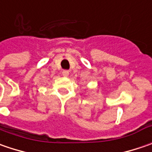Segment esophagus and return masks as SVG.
Listing matches in <instances>:
<instances>
[{"label": "esophagus", "mask_w": 152, "mask_h": 152, "mask_svg": "<svg viewBox=\"0 0 152 152\" xmlns=\"http://www.w3.org/2000/svg\"><path fill=\"white\" fill-rule=\"evenodd\" d=\"M62 75H63L64 77H67V76L69 75V71H68V70H63V71H62Z\"/></svg>", "instance_id": "34e87169"}]
</instances>
